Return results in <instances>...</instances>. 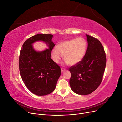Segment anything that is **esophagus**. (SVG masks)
Returning a JSON list of instances; mask_svg holds the SVG:
<instances>
[{"label":"esophagus","mask_w":122,"mask_h":122,"mask_svg":"<svg viewBox=\"0 0 122 122\" xmlns=\"http://www.w3.org/2000/svg\"><path fill=\"white\" fill-rule=\"evenodd\" d=\"M65 71V68H61V72H64Z\"/></svg>","instance_id":"34e87169"}]
</instances>
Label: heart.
I'll list each match as a JSON object with an SVG mask.
<instances>
[{
  "instance_id": "obj_1",
  "label": "heart",
  "mask_w": 122,
  "mask_h": 122,
  "mask_svg": "<svg viewBox=\"0 0 122 122\" xmlns=\"http://www.w3.org/2000/svg\"><path fill=\"white\" fill-rule=\"evenodd\" d=\"M87 43L86 39L80 37L67 40L58 44L53 48L51 55L54 61L58 63L63 55L64 60L70 65H74L81 61L86 55Z\"/></svg>"
}]
</instances>
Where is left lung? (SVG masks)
<instances>
[{"label":"left lung","instance_id":"8db88e82","mask_svg":"<svg viewBox=\"0 0 122 122\" xmlns=\"http://www.w3.org/2000/svg\"><path fill=\"white\" fill-rule=\"evenodd\" d=\"M87 48L82 60L69 68L70 86L78 95H86L95 91L101 84L106 63L105 51L99 41L86 35Z\"/></svg>","mask_w":122,"mask_h":122}]
</instances>
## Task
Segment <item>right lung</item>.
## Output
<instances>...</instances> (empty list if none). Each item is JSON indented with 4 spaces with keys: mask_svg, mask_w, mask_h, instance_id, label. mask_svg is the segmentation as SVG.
I'll return each instance as SVG.
<instances>
[{
    "mask_svg": "<svg viewBox=\"0 0 122 122\" xmlns=\"http://www.w3.org/2000/svg\"><path fill=\"white\" fill-rule=\"evenodd\" d=\"M52 35L37 34L25 41L20 51L19 67L22 79L31 93L38 96L49 94L54 90L61 74V70L51 58V51L55 45ZM41 40L49 48L36 51L32 44Z\"/></svg>",
    "mask_w": 122,
    "mask_h": 122,
    "instance_id": "1",
    "label": "right lung"
}]
</instances>
